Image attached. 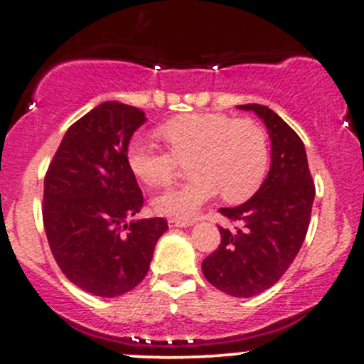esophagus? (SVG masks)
Wrapping results in <instances>:
<instances>
[{
  "mask_svg": "<svg viewBox=\"0 0 364 364\" xmlns=\"http://www.w3.org/2000/svg\"><path fill=\"white\" fill-rule=\"evenodd\" d=\"M171 228H188V225H193V220H178V219H169Z\"/></svg>",
  "mask_w": 364,
  "mask_h": 364,
  "instance_id": "esophagus-1",
  "label": "esophagus"
}]
</instances>
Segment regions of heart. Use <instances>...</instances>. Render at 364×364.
Here are the masks:
<instances>
[{
	"label": "heart",
	"mask_w": 364,
	"mask_h": 364,
	"mask_svg": "<svg viewBox=\"0 0 364 364\" xmlns=\"http://www.w3.org/2000/svg\"><path fill=\"white\" fill-rule=\"evenodd\" d=\"M157 133L169 150L133 136L127 159L135 176L152 188L169 186L178 178L181 162L191 161L193 179L154 200L157 214L171 219H191L219 191L225 202H243L258 190L269 168L267 135L252 119L193 112L166 121Z\"/></svg>",
	"instance_id": "1"
}]
</instances>
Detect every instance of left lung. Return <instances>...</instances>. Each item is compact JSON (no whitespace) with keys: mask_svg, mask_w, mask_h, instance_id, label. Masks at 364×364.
I'll return each instance as SVG.
<instances>
[{"mask_svg":"<svg viewBox=\"0 0 364 364\" xmlns=\"http://www.w3.org/2000/svg\"><path fill=\"white\" fill-rule=\"evenodd\" d=\"M263 119L272 141V164L260 190L235 208H219L237 224L219 225L220 245L202 262L212 286L229 296L252 298L272 287L294 262L310 225L315 183L303 140L272 109L243 104Z\"/></svg>","mask_w":364,"mask_h":364,"instance_id":"obj_1","label":"left lung"}]
</instances>
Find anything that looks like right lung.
Masks as SVG:
<instances>
[{
    "label": "right lung",
    "instance_id": "add662e5",
    "mask_svg": "<svg viewBox=\"0 0 364 364\" xmlns=\"http://www.w3.org/2000/svg\"><path fill=\"white\" fill-rule=\"evenodd\" d=\"M145 119L139 107L99 104L68 128L44 178L43 220L54 260L75 286L102 298L144 281L168 231L162 217L127 224L144 205L127 147Z\"/></svg>",
    "mask_w": 364,
    "mask_h": 364
}]
</instances>
